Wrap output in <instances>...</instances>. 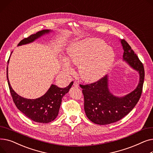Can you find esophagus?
I'll return each instance as SVG.
<instances>
[{"mask_svg": "<svg viewBox=\"0 0 153 153\" xmlns=\"http://www.w3.org/2000/svg\"><path fill=\"white\" fill-rule=\"evenodd\" d=\"M73 85H74V87H79V84H78V82H77V81H74Z\"/></svg>", "mask_w": 153, "mask_h": 153, "instance_id": "esophagus-1", "label": "esophagus"}]
</instances>
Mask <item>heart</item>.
Segmentation results:
<instances>
[{"label":"heart","instance_id":"heart-1","mask_svg":"<svg viewBox=\"0 0 153 153\" xmlns=\"http://www.w3.org/2000/svg\"><path fill=\"white\" fill-rule=\"evenodd\" d=\"M115 53L102 39H85L72 45L68 53V61L79 65L82 77L87 81H95L101 78L113 64ZM63 69L68 73L74 72L67 61L63 63Z\"/></svg>","mask_w":153,"mask_h":153}]
</instances>
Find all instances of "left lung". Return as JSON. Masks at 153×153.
<instances>
[{"mask_svg":"<svg viewBox=\"0 0 153 153\" xmlns=\"http://www.w3.org/2000/svg\"><path fill=\"white\" fill-rule=\"evenodd\" d=\"M121 43L124 50L123 59L138 71L140 82L134 91L120 98L110 92L107 75L94 83L80 85L84 95L85 114L95 124L108 125L118 122L133 110L141 95L144 79L143 64L125 39H122Z\"/></svg>","mask_w":153,"mask_h":153,"instance_id":"1","label":"left lung"}]
</instances>
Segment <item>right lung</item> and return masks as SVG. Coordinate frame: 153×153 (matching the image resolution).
<instances>
[{
  "label": "right lung",
  "instance_id": "1",
  "mask_svg": "<svg viewBox=\"0 0 153 153\" xmlns=\"http://www.w3.org/2000/svg\"><path fill=\"white\" fill-rule=\"evenodd\" d=\"M50 30H45L37 32L23 39L18 46L33 42L43 35L49 33ZM9 59L8 60V62ZM7 78L12 99L16 107L28 118L37 123H48L51 122L58 116L62 98L69 92L73 84V81L65 88H59L52 84L47 92L42 97L36 99H28L19 95L12 88L8 78V68H7Z\"/></svg>",
  "mask_w": 153,
  "mask_h": 153
}]
</instances>
